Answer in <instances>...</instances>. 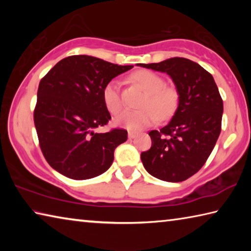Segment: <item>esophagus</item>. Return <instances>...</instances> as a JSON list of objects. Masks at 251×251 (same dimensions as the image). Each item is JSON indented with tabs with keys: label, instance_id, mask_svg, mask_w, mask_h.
Instances as JSON below:
<instances>
[{
	"label": "esophagus",
	"instance_id": "1",
	"mask_svg": "<svg viewBox=\"0 0 251 251\" xmlns=\"http://www.w3.org/2000/svg\"><path fill=\"white\" fill-rule=\"evenodd\" d=\"M136 137V133L135 131H128V138L129 139H133Z\"/></svg>",
	"mask_w": 251,
	"mask_h": 251
}]
</instances>
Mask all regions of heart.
Here are the masks:
<instances>
[{
  "instance_id": "obj_1",
  "label": "heart",
  "mask_w": 251,
  "mask_h": 251,
  "mask_svg": "<svg viewBox=\"0 0 251 251\" xmlns=\"http://www.w3.org/2000/svg\"><path fill=\"white\" fill-rule=\"evenodd\" d=\"M130 80L146 91V95L141 103L142 109L124 110L115 118L118 126L129 130H141L155 124L158 120L171 117L177 108L178 92L176 88L167 86L166 80L159 74L151 71H137L130 75ZM103 100L110 113L117 114L123 107L121 96V83L112 79L105 85L103 90Z\"/></svg>"
}]
</instances>
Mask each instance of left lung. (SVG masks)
Here are the masks:
<instances>
[{
  "label": "left lung",
  "instance_id": "1",
  "mask_svg": "<svg viewBox=\"0 0 251 251\" xmlns=\"http://www.w3.org/2000/svg\"><path fill=\"white\" fill-rule=\"evenodd\" d=\"M139 66L167 73L179 95L172 121L148 134L151 147L141 154L144 167L160 180H186L203 166L222 130L224 104L217 85L210 73L188 58Z\"/></svg>",
  "mask_w": 251,
  "mask_h": 251
}]
</instances>
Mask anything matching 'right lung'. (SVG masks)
<instances>
[{
    "label": "right lung",
    "instance_id": "right-lung-1",
    "mask_svg": "<svg viewBox=\"0 0 251 251\" xmlns=\"http://www.w3.org/2000/svg\"><path fill=\"white\" fill-rule=\"evenodd\" d=\"M130 69L133 65L73 55L61 59L41 79L34 124L41 151L55 171L83 180L110 167L115 148L127 141V130L95 131L110 120L103 90L109 80Z\"/></svg>",
    "mask_w": 251,
    "mask_h": 251
}]
</instances>
